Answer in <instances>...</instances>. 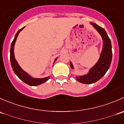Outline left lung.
Here are the masks:
<instances>
[{"instance_id":"left-lung-1","label":"left lung","mask_w":124,"mask_h":124,"mask_svg":"<svg viewBox=\"0 0 124 124\" xmlns=\"http://www.w3.org/2000/svg\"><path fill=\"white\" fill-rule=\"evenodd\" d=\"M91 24L98 31L102 37L103 46L100 57L97 63L90 69L87 74L76 77V79L78 82L84 84H91L95 83L102 78L109 68L112 59L111 41L106 31L97 24L93 23H91ZM70 67L72 69L74 68L71 62H70Z\"/></svg>"}]
</instances>
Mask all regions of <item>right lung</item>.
<instances>
[{
    "label": "right lung",
    "mask_w": 124,
    "mask_h": 124,
    "mask_svg": "<svg viewBox=\"0 0 124 124\" xmlns=\"http://www.w3.org/2000/svg\"><path fill=\"white\" fill-rule=\"evenodd\" d=\"M24 27L22 29H20L18 32L16 33V36H15L14 39L12 41V44H11V49H10V61H11V64L12 66V68L13 69L14 72H15L16 75L17 76V77L20 78V80H22L23 82H24L26 84L29 85L30 86H37L39 85L42 84V83H45L46 82H47L48 79H49L50 77H45V78H33V77H31L26 72H25L24 71H23L20 65H18V63H17V61L15 59L14 56V45L16 43V39H17V37H18V34H19L20 32L23 29ZM57 60V58L55 59L54 62Z\"/></svg>",
    "instance_id": "obj_1"
}]
</instances>
